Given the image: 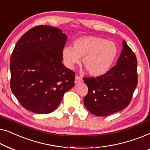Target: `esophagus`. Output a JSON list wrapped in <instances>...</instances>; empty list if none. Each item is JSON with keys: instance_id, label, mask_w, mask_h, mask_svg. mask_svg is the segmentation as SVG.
<instances>
[{"instance_id": "obj_1", "label": "esophagus", "mask_w": 150, "mask_h": 150, "mask_svg": "<svg viewBox=\"0 0 150 150\" xmlns=\"http://www.w3.org/2000/svg\"><path fill=\"white\" fill-rule=\"evenodd\" d=\"M82 81V79L79 76H76L75 77V83H80V82Z\"/></svg>"}]
</instances>
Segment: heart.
Instances as JSON below:
<instances>
[{
    "label": "heart",
    "instance_id": "obj_1",
    "mask_svg": "<svg viewBox=\"0 0 150 150\" xmlns=\"http://www.w3.org/2000/svg\"><path fill=\"white\" fill-rule=\"evenodd\" d=\"M114 42L94 36H83L76 39L73 47L66 46L62 56L64 64L73 69L82 58V64L90 75L101 76L108 71L117 56Z\"/></svg>",
    "mask_w": 150,
    "mask_h": 150
}]
</instances>
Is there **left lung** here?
<instances>
[{
    "label": "left lung",
    "mask_w": 150,
    "mask_h": 150,
    "mask_svg": "<svg viewBox=\"0 0 150 150\" xmlns=\"http://www.w3.org/2000/svg\"><path fill=\"white\" fill-rule=\"evenodd\" d=\"M116 65L105 74L83 78L88 88L83 102L96 116H105L125 109L137 86V60L125 41Z\"/></svg>",
    "instance_id": "left-lung-1"
}]
</instances>
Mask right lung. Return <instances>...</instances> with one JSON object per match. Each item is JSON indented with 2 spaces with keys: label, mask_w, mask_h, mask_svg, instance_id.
I'll return each mask as SVG.
<instances>
[{
  "label": "right lung",
  "mask_w": 150,
  "mask_h": 150,
  "mask_svg": "<svg viewBox=\"0 0 150 150\" xmlns=\"http://www.w3.org/2000/svg\"><path fill=\"white\" fill-rule=\"evenodd\" d=\"M67 35L58 28L37 26L24 34L10 59L11 91L27 110L54 111L75 85V72L62 63Z\"/></svg>",
  "instance_id": "add662e5"
}]
</instances>
